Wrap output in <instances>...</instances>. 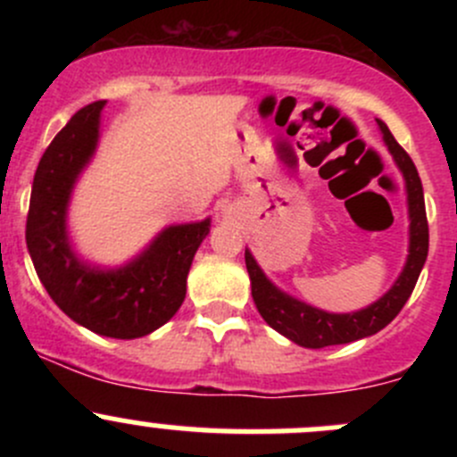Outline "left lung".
<instances>
[{
  "mask_svg": "<svg viewBox=\"0 0 457 457\" xmlns=\"http://www.w3.org/2000/svg\"><path fill=\"white\" fill-rule=\"evenodd\" d=\"M378 126H380L386 147H389L394 161L398 163L400 172H403L404 183H407L409 219H411V223H409L407 265H404L403 274L395 280L394 287L380 301H376L361 312H352V314H329V312L316 310L307 303L287 296L274 283H270L261 267L256 265L254 256L245 250V265L252 280V296H254L258 312H261V316L265 318L271 329L283 334L285 338L294 340L301 347L322 349L329 347V345H347L385 329L400 314L404 303L409 301L418 283V276L425 267L428 254V223L420 177H418L411 156L394 139L389 128L382 121H378Z\"/></svg>",
  "mask_w": 457,
  "mask_h": 457,
  "instance_id": "8db88e82",
  "label": "left lung"
}]
</instances>
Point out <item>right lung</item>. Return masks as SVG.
Returning a JSON list of instances; mask_svg holds the SVG:
<instances>
[{
  "label": "right lung",
  "instance_id": "obj_1",
  "mask_svg": "<svg viewBox=\"0 0 457 457\" xmlns=\"http://www.w3.org/2000/svg\"><path fill=\"white\" fill-rule=\"evenodd\" d=\"M105 101L72 114L37 165L26 245L54 305L86 329L108 338H141L159 329L186 298L192 258L210 234V219L170 225L121 270H96L71 250L66 210L72 186L99 139Z\"/></svg>",
  "mask_w": 457,
  "mask_h": 457
}]
</instances>
